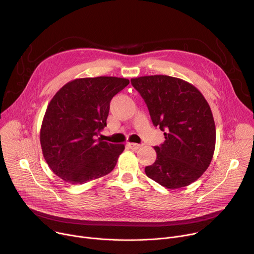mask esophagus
I'll return each mask as SVG.
<instances>
[{"label": "esophagus", "instance_id": "34e87169", "mask_svg": "<svg viewBox=\"0 0 254 254\" xmlns=\"http://www.w3.org/2000/svg\"><path fill=\"white\" fill-rule=\"evenodd\" d=\"M127 146H128L131 150L136 151V150H138V149L141 147V144H139V143H135V142H128V143H127Z\"/></svg>", "mask_w": 254, "mask_h": 254}]
</instances>
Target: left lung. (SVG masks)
I'll use <instances>...</instances> for the list:
<instances>
[{"label": "left lung", "instance_id": "left-lung-1", "mask_svg": "<svg viewBox=\"0 0 254 254\" xmlns=\"http://www.w3.org/2000/svg\"><path fill=\"white\" fill-rule=\"evenodd\" d=\"M146 102L165 141L154 147L157 159L146 175L168 189L186 187L208 169L215 150L216 128L211 108L191 83L168 75L130 79Z\"/></svg>", "mask_w": 254, "mask_h": 254}]
</instances>
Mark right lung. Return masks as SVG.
<instances>
[{"label":"right lung","instance_id":"obj_1","mask_svg":"<svg viewBox=\"0 0 254 254\" xmlns=\"http://www.w3.org/2000/svg\"><path fill=\"white\" fill-rule=\"evenodd\" d=\"M127 78H77L62 86L49 102L40 129L42 153L49 168L72 185L110 174L125 144L96 139L106 126L113 97Z\"/></svg>","mask_w":254,"mask_h":254}]
</instances>
